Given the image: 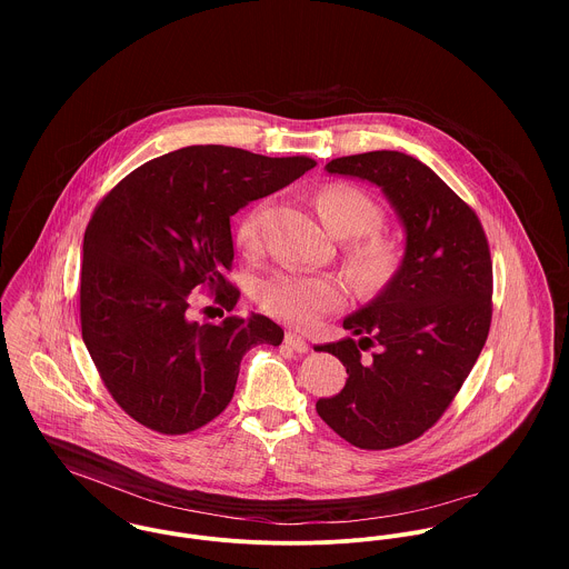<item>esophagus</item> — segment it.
<instances>
[{
	"label": "esophagus",
	"mask_w": 569,
	"mask_h": 569,
	"mask_svg": "<svg viewBox=\"0 0 569 569\" xmlns=\"http://www.w3.org/2000/svg\"><path fill=\"white\" fill-rule=\"evenodd\" d=\"M284 343H287V348H291L293 352H300V355L309 352V343L305 341V337H300V335H296V332H287V335H284Z\"/></svg>",
	"instance_id": "1"
}]
</instances>
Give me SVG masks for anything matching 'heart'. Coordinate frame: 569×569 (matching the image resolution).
<instances>
[{
  "mask_svg": "<svg viewBox=\"0 0 569 569\" xmlns=\"http://www.w3.org/2000/svg\"><path fill=\"white\" fill-rule=\"evenodd\" d=\"M316 203L320 219L332 237L341 241L362 239L352 243L348 256L355 278L368 287L383 282L392 273L395 249L381 239H363L377 232L381 226V210L377 203L366 192L350 186H328L318 194ZM258 232L260 210H251L239 223L237 241L249 249L258 241ZM256 302L264 313L282 322L307 328L318 325L328 311L341 307L343 287L332 276L273 269L258 280Z\"/></svg>",
  "mask_w": 569,
  "mask_h": 569,
  "instance_id": "heart-1",
  "label": "heart"
}]
</instances>
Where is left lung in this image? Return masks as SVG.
<instances>
[{
    "mask_svg": "<svg viewBox=\"0 0 569 569\" xmlns=\"http://www.w3.org/2000/svg\"><path fill=\"white\" fill-rule=\"evenodd\" d=\"M379 186L403 228V258L388 284L343 320L352 337L320 346L348 372L318 413L359 449H392L425 433L476 366L490 326L492 264L476 212L427 166L372 151L326 163ZM375 347L370 358L358 348Z\"/></svg>",
    "mask_w": 569,
    "mask_h": 569,
    "instance_id": "1",
    "label": "left lung"
}]
</instances>
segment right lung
<instances>
[{
    "label": "right lung",
    "mask_w": 569,
    "mask_h": 569,
    "mask_svg": "<svg viewBox=\"0 0 569 569\" xmlns=\"http://www.w3.org/2000/svg\"><path fill=\"white\" fill-rule=\"evenodd\" d=\"M316 166L307 156L186 147L127 174L96 208L82 241V341L107 390L160 433H188L234 397L251 346H280L284 330L260 313L197 325V287L234 309L230 219Z\"/></svg>",
    "instance_id": "obj_1"
}]
</instances>
